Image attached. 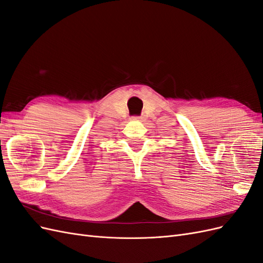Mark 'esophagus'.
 Here are the masks:
<instances>
[{
	"mask_svg": "<svg viewBox=\"0 0 263 263\" xmlns=\"http://www.w3.org/2000/svg\"><path fill=\"white\" fill-rule=\"evenodd\" d=\"M133 121H141V117H138V116H135V117H133Z\"/></svg>",
	"mask_w": 263,
	"mask_h": 263,
	"instance_id": "1",
	"label": "esophagus"
}]
</instances>
